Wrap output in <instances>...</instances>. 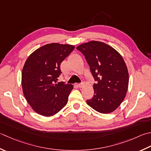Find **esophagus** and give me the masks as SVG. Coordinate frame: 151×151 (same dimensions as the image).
I'll return each instance as SVG.
<instances>
[{
    "instance_id": "esophagus-1",
    "label": "esophagus",
    "mask_w": 151,
    "mask_h": 151,
    "mask_svg": "<svg viewBox=\"0 0 151 151\" xmlns=\"http://www.w3.org/2000/svg\"><path fill=\"white\" fill-rule=\"evenodd\" d=\"M76 86H78V88H82V86H83V84H82V83H80V84H76Z\"/></svg>"
}]
</instances>
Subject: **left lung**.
Wrapping results in <instances>:
<instances>
[{
    "label": "left lung",
    "mask_w": 151,
    "mask_h": 151,
    "mask_svg": "<svg viewBox=\"0 0 151 151\" xmlns=\"http://www.w3.org/2000/svg\"><path fill=\"white\" fill-rule=\"evenodd\" d=\"M76 49L84 55L96 81L93 96L87 104L100 113L114 111L123 101L128 86V72L122 57L98 41L82 44Z\"/></svg>",
    "instance_id": "1"
}]
</instances>
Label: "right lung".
Wrapping results in <instances>:
<instances>
[{
  "mask_svg": "<svg viewBox=\"0 0 151 151\" xmlns=\"http://www.w3.org/2000/svg\"><path fill=\"white\" fill-rule=\"evenodd\" d=\"M74 49L69 44H48L35 50L26 60L22 74L23 91L36 113L52 116L67 105L73 85L57 81L62 73L61 62Z\"/></svg>",
  "mask_w": 151,
  "mask_h": 151,
  "instance_id": "obj_1",
  "label": "right lung"
}]
</instances>
